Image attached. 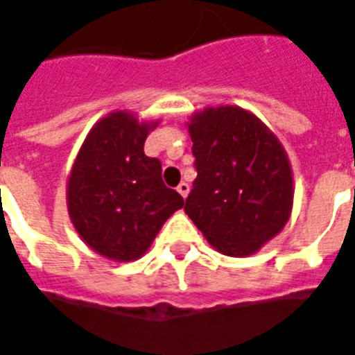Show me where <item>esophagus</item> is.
<instances>
[{
  "label": "esophagus",
  "mask_w": 355,
  "mask_h": 355,
  "mask_svg": "<svg viewBox=\"0 0 355 355\" xmlns=\"http://www.w3.org/2000/svg\"><path fill=\"white\" fill-rule=\"evenodd\" d=\"M177 191L182 195V198H186V196L189 195V184L180 182V184H178V187H177Z\"/></svg>",
  "instance_id": "34e87169"
}]
</instances>
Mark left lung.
Instances as JSON below:
<instances>
[{"label": "left lung", "mask_w": 355, "mask_h": 355, "mask_svg": "<svg viewBox=\"0 0 355 355\" xmlns=\"http://www.w3.org/2000/svg\"><path fill=\"white\" fill-rule=\"evenodd\" d=\"M196 175L186 214L218 252L245 258L291 218L294 177L284 144L260 117L234 104L187 121Z\"/></svg>", "instance_id": "1"}]
</instances>
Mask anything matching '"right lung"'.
I'll list each match as a JSON object with an SVG mask.
<instances>
[{"label":"right lung","instance_id":"obj_1","mask_svg":"<svg viewBox=\"0 0 355 355\" xmlns=\"http://www.w3.org/2000/svg\"><path fill=\"white\" fill-rule=\"evenodd\" d=\"M159 122L141 121L128 110L110 112L92 126L68 173L71 225L108 260H139L164 222L184 205L182 196L164 186L160 160L144 153Z\"/></svg>","mask_w":355,"mask_h":355}]
</instances>
